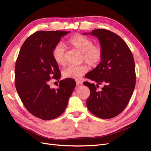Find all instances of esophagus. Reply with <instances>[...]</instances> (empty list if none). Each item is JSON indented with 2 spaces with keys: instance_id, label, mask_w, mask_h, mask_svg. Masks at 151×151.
Segmentation results:
<instances>
[{
  "instance_id": "1",
  "label": "esophagus",
  "mask_w": 151,
  "mask_h": 151,
  "mask_svg": "<svg viewBox=\"0 0 151 151\" xmlns=\"http://www.w3.org/2000/svg\"><path fill=\"white\" fill-rule=\"evenodd\" d=\"M76 84H77V86H79V85H82L83 84V81H80V80H76Z\"/></svg>"
}]
</instances>
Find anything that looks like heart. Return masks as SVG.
I'll use <instances>...</instances> for the list:
<instances>
[{
	"instance_id": "1",
	"label": "heart",
	"mask_w": 151,
	"mask_h": 151,
	"mask_svg": "<svg viewBox=\"0 0 151 151\" xmlns=\"http://www.w3.org/2000/svg\"><path fill=\"white\" fill-rule=\"evenodd\" d=\"M68 44L82 52V59L91 67L97 66L103 57V50L99 45H93V40L82 35H75L67 40ZM52 57L58 65H63L65 63V50L61 43H58L52 50ZM88 70L86 65H70L62 71L65 78L78 79Z\"/></svg>"
}]
</instances>
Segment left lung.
I'll use <instances>...</instances> for the list:
<instances>
[{
  "label": "left lung",
  "mask_w": 151,
  "mask_h": 151,
  "mask_svg": "<svg viewBox=\"0 0 151 151\" xmlns=\"http://www.w3.org/2000/svg\"><path fill=\"white\" fill-rule=\"evenodd\" d=\"M99 40L103 57L97 67L86 77L94 84L84 82L90 89L86 105L91 113L103 119L115 117L123 111L129 103L135 86V68L133 55L121 37L113 32L98 29L89 33ZM104 84L101 91L96 88Z\"/></svg>",
  "instance_id": "left-lung-1"
}]
</instances>
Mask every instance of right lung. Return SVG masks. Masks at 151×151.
<instances>
[{"mask_svg":"<svg viewBox=\"0 0 151 151\" xmlns=\"http://www.w3.org/2000/svg\"><path fill=\"white\" fill-rule=\"evenodd\" d=\"M70 31H40L22 44L15 66V85L25 108L43 120L58 117L64 112L76 86L75 80H61L58 89L50 88L51 79L61 74L52 57V50Z\"/></svg>","mask_w":151,"mask_h":151,"instance_id":"1","label":"right lung"}]
</instances>
